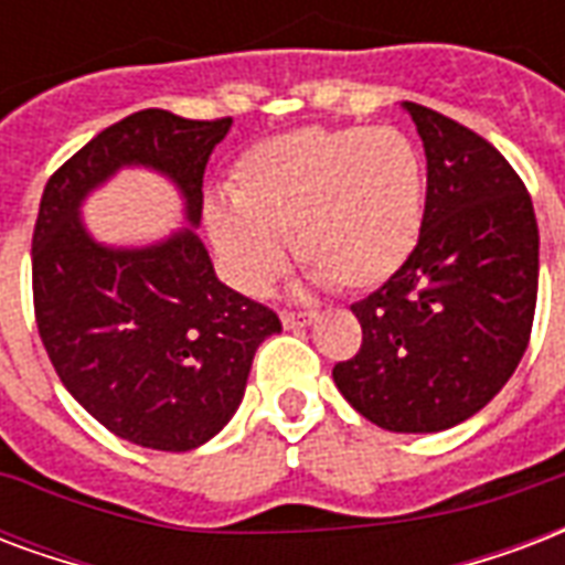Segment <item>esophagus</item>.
<instances>
[{
    "label": "esophagus",
    "instance_id": "34e87169",
    "mask_svg": "<svg viewBox=\"0 0 565 565\" xmlns=\"http://www.w3.org/2000/svg\"><path fill=\"white\" fill-rule=\"evenodd\" d=\"M312 321H316V312H307V309H282V324H286L288 330L307 328Z\"/></svg>",
    "mask_w": 565,
    "mask_h": 565
}]
</instances>
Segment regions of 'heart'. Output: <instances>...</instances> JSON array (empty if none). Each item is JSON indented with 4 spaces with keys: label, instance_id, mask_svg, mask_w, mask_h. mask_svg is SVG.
<instances>
[{
    "label": "heart",
    "instance_id": "b5f03b06",
    "mask_svg": "<svg viewBox=\"0 0 565 565\" xmlns=\"http://www.w3.org/2000/svg\"><path fill=\"white\" fill-rule=\"evenodd\" d=\"M232 196L207 207V228L241 291L277 282L286 237L316 279L366 291L417 247L426 163L396 127H303L237 157Z\"/></svg>",
    "mask_w": 565,
    "mask_h": 565
}]
</instances>
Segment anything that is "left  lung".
Segmentation results:
<instances>
[{"instance_id": "1", "label": "left lung", "mask_w": 565, "mask_h": 565, "mask_svg": "<svg viewBox=\"0 0 565 565\" xmlns=\"http://www.w3.org/2000/svg\"><path fill=\"white\" fill-rule=\"evenodd\" d=\"M426 148L411 258L351 303L360 351L333 366L351 408L390 431H444L489 405L524 358L540 228L519 172L470 127L405 100Z\"/></svg>"}]
</instances>
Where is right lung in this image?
Listing matches in <instances>:
<instances>
[{"label":"right lung","mask_w":565,"mask_h":565,"mask_svg":"<svg viewBox=\"0 0 565 565\" xmlns=\"http://www.w3.org/2000/svg\"><path fill=\"white\" fill-rule=\"evenodd\" d=\"M228 125L139 109L65 160L38 207L32 298L50 363L100 426L139 447L186 452L214 438L244 398L256 348L282 324L220 282L193 228L154 247H100L76 211L139 163L175 181L196 226L207 157Z\"/></svg>","instance_id":"1"}]
</instances>
